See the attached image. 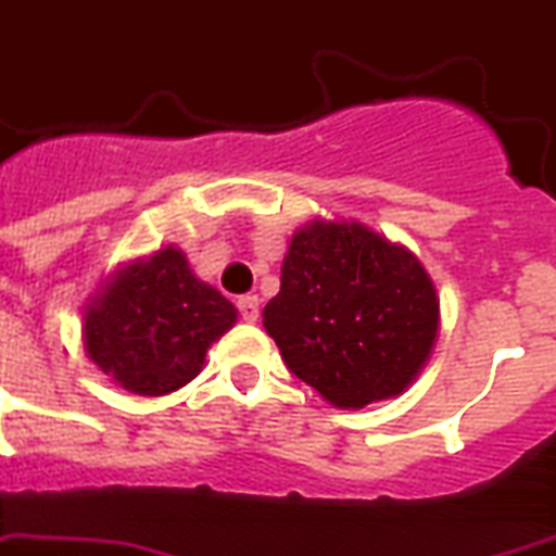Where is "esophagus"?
<instances>
[{"label": "esophagus", "instance_id": "esophagus-1", "mask_svg": "<svg viewBox=\"0 0 556 556\" xmlns=\"http://www.w3.org/2000/svg\"><path fill=\"white\" fill-rule=\"evenodd\" d=\"M237 308H239V317L245 319V323H256L260 319V296H239L237 300Z\"/></svg>", "mask_w": 556, "mask_h": 556}]
</instances>
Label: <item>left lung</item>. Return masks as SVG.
Returning <instances> with one entry per match:
<instances>
[{"label":"left lung","instance_id":"8db88e82","mask_svg":"<svg viewBox=\"0 0 556 556\" xmlns=\"http://www.w3.org/2000/svg\"><path fill=\"white\" fill-rule=\"evenodd\" d=\"M263 325L302 382L337 408L400 396L440 333V296L417 256L354 219L291 237Z\"/></svg>","mask_w":556,"mask_h":556}]
</instances>
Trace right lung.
<instances>
[{
    "mask_svg": "<svg viewBox=\"0 0 556 556\" xmlns=\"http://www.w3.org/2000/svg\"><path fill=\"white\" fill-rule=\"evenodd\" d=\"M237 323V308L202 282L176 245L125 263L83 311L90 363L119 388L162 396L202 371L207 349Z\"/></svg>",
    "mask_w": 556,
    "mask_h": 556,
    "instance_id": "add662e5",
    "label": "right lung"
}]
</instances>
